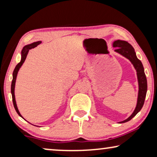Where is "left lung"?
Masks as SVG:
<instances>
[{
	"label": "left lung",
	"mask_w": 157,
	"mask_h": 157,
	"mask_svg": "<svg viewBox=\"0 0 157 157\" xmlns=\"http://www.w3.org/2000/svg\"><path fill=\"white\" fill-rule=\"evenodd\" d=\"M113 46L116 48L115 51L127 58L132 62L136 70L137 78H138L139 81V96L136 107L132 114L127 119L121 122V123H125V122L130 121L133 117H135L143 107L147 91V81L142 63L140 60L137 59L134 48H133L132 45L128 44V42L124 41V40H117L113 42Z\"/></svg>",
	"instance_id": "1"
}]
</instances>
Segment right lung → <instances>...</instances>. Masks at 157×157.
I'll list each match as a JSON object with an SVG mask.
<instances>
[{"label":"right lung","mask_w":157,"mask_h":157,"mask_svg":"<svg viewBox=\"0 0 157 157\" xmlns=\"http://www.w3.org/2000/svg\"><path fill=\"white\" fill-rule=\"evenodd\" d=\"M40 43H41L40 41H37V42L33 43V44H31L27 45V46H25L23 47V48L22 49V51H21V62H20V63H18V64H17V66H16V68H15V69L13 71V80H12V83H11V94H12L13 103L14 108H15V109H16V112L18 113V114L20 116V117H22V116L21 115V113H20V112H19L18 108H17L16 102V99H15V95H14L15 83H16L17 74H18V71L19 68H21V66H22V64L23 63V62L25 61V58H26L27 54H28V53H29V51L30 49L35 48V47H36V46H38V45H39Z\"/></svg>","instance_id":"obj_1"}]
</instances>
